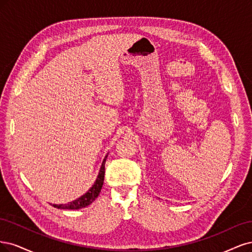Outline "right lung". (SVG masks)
Listing matches in <instances>:
<instances>
[{
    "label": "right lung",
    "mask_w": 252,
    "mask_h": 252,
    "mask_svg": "<svg viewBox=\"0 0 252 252\" xmlns=\"http://www.w3.org/2000/svg\"><path fill=\"white\" fill-rule=\"evenodd\" d=\"M108 155L104 157L100 169H99V174L97 176V179L92 185V188L89 189L85 194H83L82 197H79L78 199L69 202L67 204H53L54 207L60 208V209H79L86 207L88 205H90L95 199L98 197V194L101 190L103 180H104V164H105V160H107Z\"/></svg>",
    "instance_id": "add662e5"
}]
</instances>
